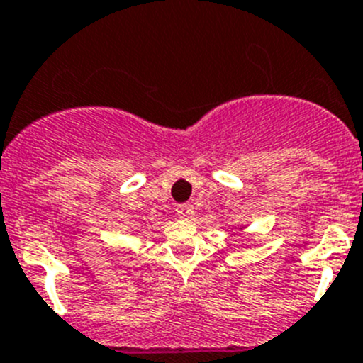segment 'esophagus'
I'll use <instances>...</instances> for the list:
<instances>
[{"mask_svg":"<svg viewBox=\"0 0 363 363\" xmlns=\"http://www.w3.org/2000/svg\"><path fill=\"white\" fill-rule=\"evenodd\" d=\"M177 216L181 219H184V221H189V219L195 216V207H193L191 203H182L177 207Z\"/></svg>","mask_w":363,"mask_h":363,"instance_id":"1","label":"esophagus"}]
</instances>
